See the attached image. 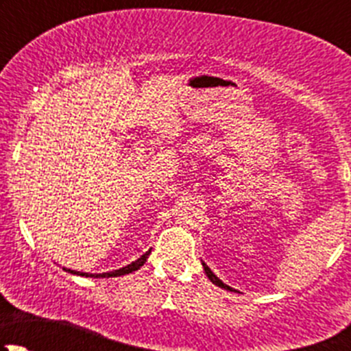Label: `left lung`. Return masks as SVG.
Listing matches in <instances>:
<instances>
[{"mask_svg": "<svg viewBox=\"0 0 351 351\" xmlns=\"http://www.w3.org/2000/svg\"><path fill=\"white\" fill-rule=\"evenodd\" d=\"M202 265H204V270H205V275H207V277H208V280H210V282H212V284H215V285H217V287H221V289H228V290H232V289H231V287H229V285H226V284H224V282H222V280H219V278H217V277H215V275H214V274H212V270H210V268H208V267H207V265H205V263H204V261H202Z\"/></svg>", "mask_w": 351, "mask_h": 351, "instance_id": "1", "label": "left lung"}]
</instances>
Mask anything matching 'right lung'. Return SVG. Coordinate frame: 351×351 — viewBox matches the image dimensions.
<instances>
[{"instance_id":"obj_1","label":"right lung","mask_w":351,"mask_h":351,"mask_svg":"<svg viewBox=\"0 0 351 351\" xmlns=\"http://www.w3.org/2000/svg\"><path fill=\"white\" fill-rule=\"evenodd\" d=\"M149 253H151V251H147V253H144L143 256L139 258V260L132 261V263H130V265H127V267H123V268H120V270L107 271V274H83V271H74V270H67V268H66V271H69V274H73V275H83V277H93V278H110V277H120V275H127V274H132V271L139 270V268L143 267L144 263H146V260H147V254H149Z\"/></svg>"}]
</instances>
